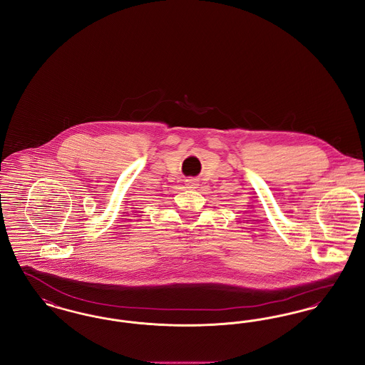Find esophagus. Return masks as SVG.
Segmentation results:
<instances>
[{"label": "esophagus", "mask_w": 365, "mask_h": 365, "mask_svg": "<svg viewBox=\"0 0 365 365\" xmlns=\"http://www.w3.org/2000/svg\"><path fill=\"white\" fill-rule=\"evenodd\" d=\"M186 186H187L189 189H195V187L198 186V183H197L195 179H187V180H186Z\"/></svg>", "instance_id": "obj_1"}]
</instances>
